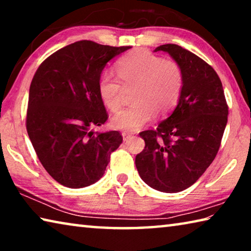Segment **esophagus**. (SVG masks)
<instances>
[{"instance_id": "34e87169", "label": "esophagus", "mask_w": 251, "mask_h": 251, "mask_svg": "<svg viewBox=\"0 0 251 251\" xmlns=\"http://www.w3.org/2000/svg\"><path fill=\"white\" fill-rule=\"evenodd\" d=\"M122 136H123V139H124V142H126V141H128V139H130L131 137H133V134L127 133V131H123Z\"/></svg>"}]
</instances>
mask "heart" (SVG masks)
Instances as JSON below:
<instances>
[{
  "label": "heart",
  "mask_w": 251,
  "mask_h": 251,
  "mask_svg": "<svg viewBox=\"0 0 251 251\" xmlns=\"http://www.w3.org/2000/svg\"><path fill=\"white\" fill-rule=\"evenodd\" d=\"M123 85L136 84L135 104L112 118L117 129L136 131L148 124L155 114L164 115L177 105L184 87V72L173 59H164L146 50H135L118 59L115 66ZM110 72L100 76L97 90L101 101L112 112L122 106V86Z\"/></svg>",
  "instance_id": "obj_1"
}]
</instances>
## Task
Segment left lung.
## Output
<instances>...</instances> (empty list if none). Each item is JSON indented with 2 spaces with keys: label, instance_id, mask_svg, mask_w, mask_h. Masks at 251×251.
Returning <instances> with one entry per match:
<instances>
[{
  "label": "left lung",
  "instance_id": "1",
  "mask_svg": "<svg viewBox=\"0 0 251 251\" xmlns=\"http://www.w3.org/2000/svg\"><path fill=\"white\" fill-rule=\"evenodd\" d=\"M171 55L184 72V87L174 112L156 130L142 131L145 148L135 158L139 176L163 193H178L198 180L215 159L227 125L223 84L212 67L181 46L154 52Z\"/></svg>",
  "mask_w": 251,
  "mask_h": 251
}]
</instances>
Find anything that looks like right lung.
<instances>
[{"mask_svg":"<svg viewBox=\"0 0 251 251\" xmlns=\"http://www.w3.org/2000/svg\"><path fill=\"white\" fill-rule=\"evenodd\" d=\"M128 49L78 41L53 53L34 75L27 134L45 171L63 186L83 188L100 180L123 142L117 130L92 128L108 118L97 90L101 72Z\"/></svg>","mask_w":251,"mask_h":251,"instance_id":"add662e5","label":"right lung"}]
</instances>
